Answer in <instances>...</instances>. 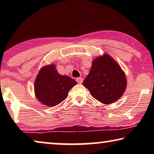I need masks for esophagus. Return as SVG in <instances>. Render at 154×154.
Returning <instances> with one entry per match:
<instances>
[{
  "instance_id": "obj_1",
  "label": "esophagus",
  "mask_w": 154,
  "mask_h": 154,
  "mask_svg": "<svg viewBox=\"0 0 154 154\" xmlns=\"http://www.w3.org/2000/svg\"><path fill=\"white\" fill-rule=\"evenodd\" d=\"M78 83H82L83 82V78L82 77H78L76 79Z\"/></svg>"
}]
</instances>
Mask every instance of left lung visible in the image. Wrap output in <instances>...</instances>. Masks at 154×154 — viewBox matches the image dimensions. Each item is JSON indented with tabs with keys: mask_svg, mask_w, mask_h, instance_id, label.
<instances>
[{
	"mask_svg": "<svg viewBox=\"0 0 154 154\" xmlns=\"http://www.w3.org/2000/svg\"><path fill=\"white\" fill-rule=\"evenodd\" d=\"M83 85L92 97L101 103L109 105L123 95L127 86L125 72L115 60L104 54L92 61L89 74Z\"/></svg>",
	"mask_w": 154,
	"mask_h": 154,
	"instance_id": "8db88e82",
	"label": "left lung"
}]
</instances>
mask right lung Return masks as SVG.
I'll list each match as a JSON object with an SVG mask.
<instances>
[{
  "instance_id": "obj_1",
  "label": "right lung",
  "mask_w": 154,
  "mask_h": 154,
  "mask_svg": "<svg viewBox=\"0 0 154 154\" xmlns=\"http://www.w3.org/2000/svg\"><path fill=\"white\" fill-rule=\"evenodd\" d=\"M76 84V81L72 78L60 75L56 64L51 63L41 68L34 90L36 98L41 104L55 106L66 99L69 90Z\"/></svg>"
}]
</instances>
